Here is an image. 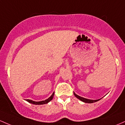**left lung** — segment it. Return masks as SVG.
Wrapping results in <instances>:
<instances>
[{"label": "left lung", "mask_w": 125, "mask_h": 125, "mask_svg": "<svg viewBox=\"0 0 125 125\" xmlns=\"http://www.w3.org/2000/svg\"><path fill=\"white\" fill-rule=\"evenodd\" d=\"M74 96L76 97L78 99H79V100H80L81 101H82L83 102H84V103H94V102H97V101L100 100L102 98L100 99H98V100H91V99H85V98H84V97H82L78 96V95L76 94L74 92Z\"/></svg>", "instance_id": "1"}]
</instances>
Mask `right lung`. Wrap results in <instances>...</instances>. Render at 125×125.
Returning <instances> with one entry per match:
<instances>
[{
    "instance_id": "right-lung-1",
    "label": "right lung",
    "mask_w": 125,
    "mask_h": 125,
    "mask_svg": "<svg viewBox=\"0 0 125 125\" xmlns=\"http://www.w3.org/2000/svg\"><path fill=\"white\" fill-rule=\"evenodd\" d=\"M54 92L52 94V95L48 99H46L45 100H42V101H40V102H35V101H33L32 100H29V99H26V101L29 103H32V104H36V105H40V104H47V103H49L50 101L52 100V99H53L54 97Z\"/></svg>"
}]
</instances>
